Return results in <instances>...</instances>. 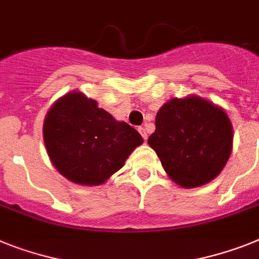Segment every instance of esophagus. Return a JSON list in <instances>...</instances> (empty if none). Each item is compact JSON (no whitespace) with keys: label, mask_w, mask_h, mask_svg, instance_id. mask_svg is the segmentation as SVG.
<instances>
[{"label":"esophagus","mask_w":259,"mask_h":259,"mask_svg":"<svg viewBox=\"0 0 259 259\" xmlns=\"http://www.w3.org/2000/svg\"><path fill=\"white\" fill-rule=\"evenodd\" d=\"M138 132H140V133H141V136H142L143 140L146 141L147 140V132H146V129H145L143 126H140V127H138Z\"/></svg>","instance_id":"obj_1"}]
</instances>
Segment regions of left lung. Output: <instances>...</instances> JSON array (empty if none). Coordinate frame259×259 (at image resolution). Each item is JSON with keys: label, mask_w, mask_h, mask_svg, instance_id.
I'll use <instances>...</instances> for the list:
<instances>
[{"label": "left lung", "mask_w": 259, "mask_h": 259, "mask_svg": "<svg viewBox=\"0 0 259 259\" xmlns=\"http://www.w3.org/2000/svg\"><path fill=\"white\" fill-rule=\"evenodd\" d=\"M232 142V123L225 112L196 96L164 104L147 140L167 175L184 188L214 179L229 159Z\"/></svg>", "instance_id": "left-lung-1"}]
</instances>
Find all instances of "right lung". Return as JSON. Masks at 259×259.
<instances>
[{"instance_id":"add662e5","label":"right lung","mask_w":259,"mask_h":259,"mask_svg":"<svg viewBox=\"0 0 259 259\" xmlns=\"http://www.w3.org/2000/svg\"><path fill=\"white\" fill-rule=\"evenodd\" d=\"M43 138L56 170L84 186L103 184L143 142L129 123L116 121L80 92L68 93L52 105Z\"/></svg>"}]
</instances>
